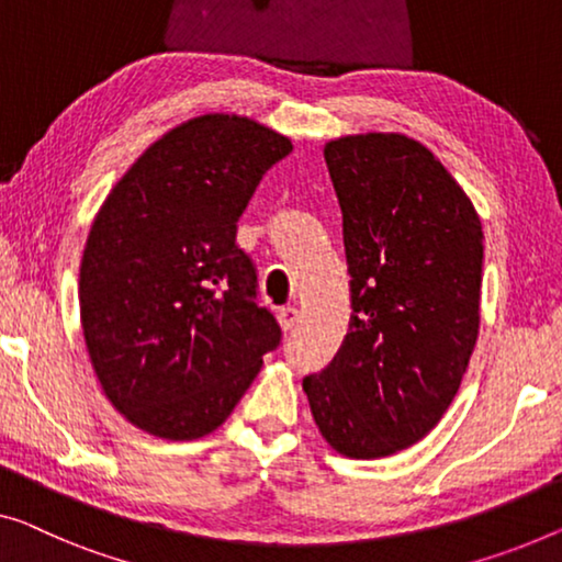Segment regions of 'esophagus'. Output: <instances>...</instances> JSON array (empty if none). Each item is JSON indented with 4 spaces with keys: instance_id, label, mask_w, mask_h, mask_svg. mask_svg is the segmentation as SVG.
Returning a JSON list of instances; mask_svg holds the SVG:
<instances>
[{
    "instance_id": "1",
    "label": "esophagus",
    "mask_w": 562,
    "mask_h": 562,
    "mask_svg": "<svg viewBox=\"0 0 562 562\" xmlns=\"http://www.w3.org/2000/svg\"><path fill=\"white\" fill-rule=\"evenodd\" d=\"M278 317L284 330H292L300 323V310L295 305H284L278 310Z\"/></svg>"
}]
</instances>
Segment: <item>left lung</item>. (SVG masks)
Instances as JSON below:
<instances>
[{
	"instance_id": "8db88e82",
	"label": "left lung",
	"mask_w": 562,
	"mask_h": 562,
	"mask_svg": "<svg viewBox=\"0 0 562 562\" xmlns=\"http://www.w3.org/2000/svg\"><path fill=\"white\" fill-rule=\"evenodd\" d=\"M350 274L348 335L303 379L317 429L356 459L424 439L480 333L482 224L429 148L398 133L325 146Z\"/></svg>"
}]
</instances>
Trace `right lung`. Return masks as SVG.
<instances>
[{"mask_svg": "<svg viewBox=\"0 0 562 562\" xmlns=\"http://www.w3.org/2000/svg\"><path fill=\"white\" fill-rule=\"evenodd\" d=\"M292 144L239 115L158 138L115 183L80 265V321L111 404L154 437L214 431L282 342L237 222Z\"/></svg>", "mask_w": 562, "mask_h": 562, "instance_id": "right-lung-1", "label": "right lung"}]
</instances>
